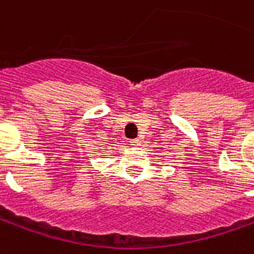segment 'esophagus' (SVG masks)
<instances>
[{"label": "esophagus", "instance_id": "34e87169", "mask_svg": "<svg viewBox=\"0 0 254 254\" xmlns=\"http://www.w3.org/2000/svg\"><path fill=\"white\" fill-rule=\"evenodd\" d=\"M130 145H132V146H140V145H141V141H140V140H132V141H130Z\"/></svg>", "mask_w": 254, "mask_h": 254}]
</instances>
